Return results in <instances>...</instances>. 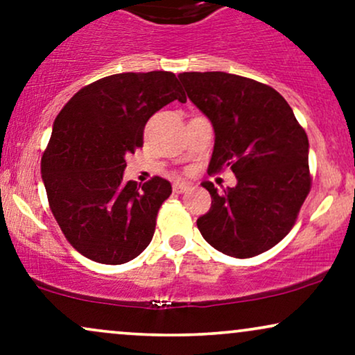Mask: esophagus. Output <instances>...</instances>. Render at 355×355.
<instances>
[{"label": "esophagus", "instance_id": "34e87169", "mask_svg": "<svg viewBox=\"0 0 355 355\" xmlns=\"http://www.w3.org/2000/svg\"><path fill=\"white\" fill-rule=\"evenodd\" d=\"M187 189H189V185L183 182H175L173 183V191L175 193H182V191H185Z\"/></svg>", "mask_w": 355, "mask_h": 355}]
</instances>
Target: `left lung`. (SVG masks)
Masks as SVG:
<instances>
[{
    "instance_id": "8db88e82",
    "label": "left lung",
    "mask_w": 355,
    "mask_h": 355,
    "mask_svg": "<svg viewBox=\"0 0 355 355\" xmlns=\"http://www.w3.org/2000/svg\"><path fill=\"white\" fill-rule=\"evenodd\" d=\"M187 95L211 121L209 170L230 166L234 189L210 191L197 220L202 237L222 254L248 259L268 250L294 227L311 191L309 138L294 112L268 85L225 71L180 73Z\"/></svg>"
}]
</instances>
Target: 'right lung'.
Masks as SVG:
<instances>
[{
  "label": "right lung",
  "instance_id": "1",
  "mask_svg": "<svg viewBox=\"0 0 355 355\" xmlns=\"http://www.w3.org/2000/svg\"><path fill=\"white\" fill-rule=\"evenodd\" d=\"M175 100L187 96L173 73H118L81 88L55 118L42 178L61 232L87 259L120 266L152 242L172 185L123 182L125 157L144 145L148 118Z\"/></svg>",
  "mask_w": 355,
  "mask_h": 355
}]
</instances>
